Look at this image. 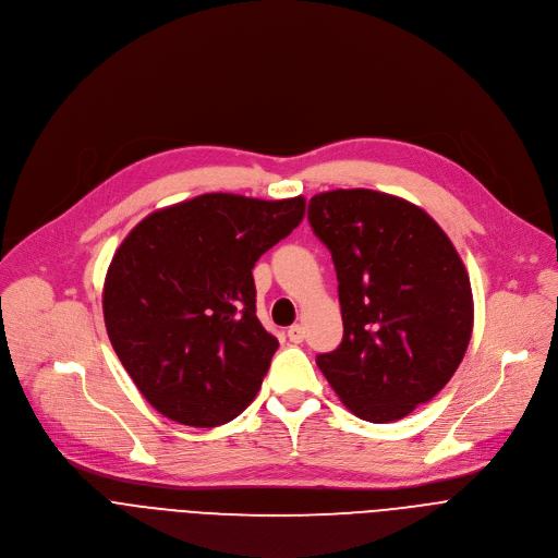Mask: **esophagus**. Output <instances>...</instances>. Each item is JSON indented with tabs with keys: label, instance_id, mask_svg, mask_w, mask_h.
I'll return each instance as SVG.
<instances>
[{
	"label": "esophagus",
	"instance_id": "34e87169",
	"mask_svg": "<svg viewBox=\"0 0 558 558\" xmlns=\"http://www.w3.org/2000/svg\"><path fill=\"white\" fill-rule=\"evenodd\" d=\"M287 338L293 342V344H300L304 340V327L302 325H293L287 329Z\"/></svg>",
	"mask_w": 558,
	"mask_h": 558
}]
</instances>
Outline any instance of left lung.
Here are the masks:
<instances>
[{
	"label": "left lung",
	"mask_w": 558,
	"mask_h": 558,
	"mask_svg": "<svg viewBox=\"0 0 558 558\" xmlns=\"http://www.w3.org/2000/svg\"><path fill=\"white\" fill-rule=\"evenodd\" d=\"M313 233L331 252L344 338L317 355L340 402L388 424L448 384L472 336L468 271L444 229L417 205L373 190L308 201Z\"/></svg>",
	"instance_id": "obj_1"
}]
</instances>
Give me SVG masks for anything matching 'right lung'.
I'll return each instance as SVG.
<instances>
[{"mask_svg": "<svg viewBox=\"0 0 558 558\" xmlns=\"http://www.w3.org/2000/svg\"><path fill=\"white\" fill-rule=\"evenodd\" d=\"M302 216V196L203 194L128 233L106 274L104 320L158 413L214 428L254 402L278 340L256 317L252 269Z\"/></svg>", "mask_w": 558, "mask_h": 558, "instance_id": "obj_1", "label": "right lung"}]
</instances>
